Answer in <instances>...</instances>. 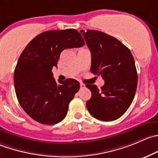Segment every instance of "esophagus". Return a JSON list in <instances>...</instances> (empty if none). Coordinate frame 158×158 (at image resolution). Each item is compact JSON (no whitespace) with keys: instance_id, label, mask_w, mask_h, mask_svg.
Wrapping results in <instances>:
<instances>
[{"instance_id":"esophagus-1","label":"esophagus","mask_w":158,"mask_h":158,"mask_svg":"<svg viewBox=\"0 0 158 158\" xmlns=\"http://www.w3.org/2000/svg\"><path fill=\"white\" fill-rule=\"evenodd\" d=\"M80 88H85V85H84V84H82V83H80Z\"/></svg>"}]
</instances>
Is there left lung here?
<instances>
[{
  "label": "left lung",
  "mask_w": 158,
  "mask_h": 158,
  "mask_svg": "<svg viewBox=\"0 0 158 158\" xmlns=\"http://www.w3.org/2000/svg\"><path fill=\"white\" fill-rule=\"evenodd\" d=\"M91 52V70L102 76L104 85L86 84L92 93L87 110L97 120L113 121L123 116L133 102L137 73L131 52L122 42L104 32L80 31Z\"/></svg>",
  "instance_id": "obj_1"
}]
</instances>
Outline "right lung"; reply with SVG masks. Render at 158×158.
Wrapping results in <instances>:
<instances>
[{"label": "right lung", "mask_w": 158, "mask_h": 158, "mask_svg": "<svg viewBox=\"0 0 158 158\" xmlns=\"http://www.w3.org/2000/svg\"><path fill=\"white\" fill-rule=\"evenodd\" d=\"M84 45L75 29L52 30L37 35L22 52L14 73L15 93L21 106L35 121L53 125L65 117L80 85L73 79L56 82L52 70L63 50Z\"/></svg>", "instance_id": "add662e5"}]
</instances>
